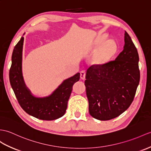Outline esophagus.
Returning a JSON list of instances; mask_svg holds the SVG:
<instances>
[{"label":"esophagus","instance_id":"obj_1","mask_svg":"<svg viewBox=\"0 0 151 151\" xmlns=\"http://www.w3.org/2000/svg\"><path fill=\"white\" fill-rule=\"evenodd\" d=\"M86 78V71L83 70V71H80V78L82 80H84Z\"/></svg>","mask_w":151,"mask_h":151}]
</instances>
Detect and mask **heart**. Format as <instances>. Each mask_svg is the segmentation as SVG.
I'll use <instances>...</instances> for the list:
<instances>
[{
  "label": "heart",
  "instance_id": "b5f03b06",
  "mask_svg": "<svg viewBox=\"0 0 151 151\" xmlns=\"http://www.w3.org/2000/svg\"><path fill=\"white\" fill-rule=\"evenodd\" d=\"M107 36L102 35L98 38L94 42L96 50H99L94 58V63L103 65L109 62L118 51V45L114 40H107Z\"/></svg>",
  "mask_w": 151,
  "mask_h": 151
}]
</instances>
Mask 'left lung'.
<instances>
[{
  "instance_id": "obj_1",
  "label": "left lung",
  "mask_w": 151,
  "mask_h": 151,
  "mask_svg": "<svg viewBox=\"0 0 151 151\" xmlns=\"http://www.w3.org/2000/svg\"><path fill=\"white\" fill-rule=\"evenodd\" d=\"M124 50L114 60L87 69L85 86L89 112L99 120L116 118L131 106L140 78L138 51L125 32Z\"/></svg>"
}]
</instances>
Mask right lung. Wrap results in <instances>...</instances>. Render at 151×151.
<instances>
[{
  "mask_svg": "<svg viewBox=\"0 0 151 151\" xmlns=\"http://www.w3.org/2000/svg\"><path fill=\"white\" fill-rule=\"evenodd\" d=\"M23 42L22 37L14 47L9 73L10 84L19 104L28 114L40 120H53L62 117L67 109L73 84L80 79V73L64 80L51 95L43 98L34 96L27 89L22 76Z\"/></svg>",
  "mask_w": 151,
  "mask_h": 151,
  "instance_id": "add662e5",
  "label": "right lung"
}]
</instances>
